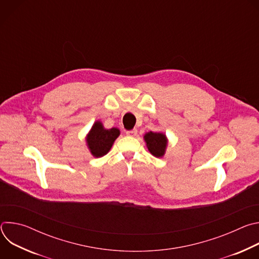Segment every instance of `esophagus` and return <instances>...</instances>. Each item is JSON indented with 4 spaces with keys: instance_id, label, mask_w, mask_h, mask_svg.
<instances>
[{
    "instance_id": "esophagus-1",
    "label": "esophagus",
    "mask_w": 259,
    "mask_h": 259,
    "mask_svg": "<svg viewBox=\"0 0 259 259\" xmlns=\"http://www.w3.org/2000/svg\"><path fill=\"white\" fill-rule=\"evenodd\" d=\"M125 133H126V135H128V136H136V135H137V129L127 130Z\"/></svg>"
}]
</instances>
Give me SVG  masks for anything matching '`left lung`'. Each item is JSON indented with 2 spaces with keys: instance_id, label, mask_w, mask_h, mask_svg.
I'll list each match as a JSON object with an SVG mask.
<instances>
[{
  "instance_id": "obj_1",
  "label": "left lung",
  "mask_w": 259,
  "mask_h": 259,
  "mask_svg": "<svg viewBox=\"0 0 259 259\" xmlns=\"http://www.w3.org/2000/svg\"><path fill=\"white\" fill-rule=\"evenodd\" d=\"M143 139L146 143L147 150L156 158H162L167 149L168 138L162 132H147L144 134Z\"/></svg>"
}]
</instances>
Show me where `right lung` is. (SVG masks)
<instances>
[{
  "mask_svg": "<svg viewBox=\"0 0 259 259\" xmlns=\"http://www.w3.org/2000/svg\"><path fill=\"white\" fill-rule=\"evenodd\" d=\"M119 135L118 128L105 129L100 121H96L86 136V143L91 155L95 158L105 156Z\"/></svg>",
  "mask_w": 259,
  "mask_h": 259,
  "instance_id": "1",
  "label": "right lung"
}]
</instances>
